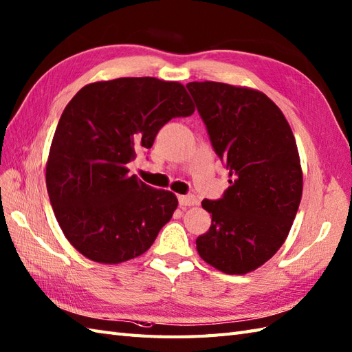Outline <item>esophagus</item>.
Listing matches in <instances>:
<instances>
[{
    "label": "esophagus",
    "mask_w": 352,
    "mask_h": 352,
    "mask_svg": "<svg viewBox=\"0 0 352 352\" xmlns=\"http://www.w3.org/2000/svg\"><path fill=\"white\" fill-rule=\"evenodd\" d=\"M178 202L179 206L183 207H190V206H195V204H198V199H196L193 195H179Z\"/></svg>",
    "instance_id": "34e87169"
}]
</instances>
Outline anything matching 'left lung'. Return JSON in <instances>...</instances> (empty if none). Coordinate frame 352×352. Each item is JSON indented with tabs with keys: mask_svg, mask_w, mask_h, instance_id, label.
Here are the masks:
<instances>
[{
	"mask_svg": "<svg viewBox=\"0 0 352 352\" xmlns=\"http://www.w3.org/2000/svg\"><path fill=\"white\" fill-rule=\"evenodd\" d=\"M186 87L231 178L222 199L202 201L211 226L196 250L219 272L250 273L280 249L296 219L303 193L296 138L263 91L213 80Z\"/></svg>",
	"mask_w": 352,
	"mask_h": 352,
	"instance_id": "obj_1",
	"label": "left lung"
}]
</instances>
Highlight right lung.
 <instances>
[{
  "label": "right lung",
  "mask_w": 352,
  "mask_h": 352,
  "mask_svg": "<svg viewBox=\"0 0 352 352\" xmlns=\"http://www.w3.org/2000/svg\"><path fill=\"white\" fill-rule=\"evenodd\" d=\"M193 112L183 84L150 76L97 80L65 106L46 186L64 236L85 258L113 265L151 248L178 199L129 175L127 163L169 120Z\"/></svg>",
  "instance_id": "1"
}]
</instances>
